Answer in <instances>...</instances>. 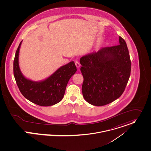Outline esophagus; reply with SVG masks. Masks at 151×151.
<instances>
[{"label":"esophagus","mask_w":151,"mask_h":151,"mask_svg":"<svg viewBox=\"0 0 151 151\" xmlns=\"http://www.w3.org/2000/svg\"><path fill=\"white\" fill-rule=\"evenodd\" d=\"M75 65H76V67L78 68H79L80 67V66H81V64H80V63L78 61H76L75 62Z\"/></svg>","instance_id":"esophagus-1"}]
</instances>
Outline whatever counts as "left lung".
Listing matches in <instances>:
<instances>
[{
  "label": "left lung",
  "instance_id": "8db88e82",
  "mask_svg": "<svg viewBox=\"0 0 151 151\" xmlns=\"http://www.w3.org/2000/svg\"><path fill=\"white\" fill-rule=\"evenodd\" d=\"M83 76L84 100L94 106H103L119 98L130 75L131 61L124 40L119 36V45L103 47L80 59Z\"/></svg>",
  "mask_w": 151,
  "mask_h": 151
}]
</instances>
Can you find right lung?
Wrapping results in <instances>:
<instances>
[{
  "label": "right lung",
  "mask_w": 151,
  "mask_h": 151,
  "mask_svg": "<svg viewBox=\"0 0 151 151\" xmlns=\"http://www.w3.org/2000/svg\"><path fill=\"white\" fill-rule=\"evenodd\" d=\"M22 40L16 51L13 63L14 76L21 94L27 100L43 106L55 105L62 100L70 78L76 72L75 63L71 61L59 68L44 80L34 81L25 78L19 65V52Z\"/></svg>",
  "instance_id": "add662e5"
}]
</instances>
